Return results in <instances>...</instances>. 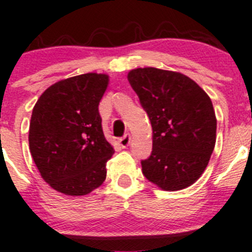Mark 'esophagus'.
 Instances as JSON below:
<instances>
[{"label":"esophagus","mask_w":252,"mask_h":252,"mask_svg":"<svg viewBox=\"0 0 252 252\" xmlns=\"http://www.w3.org/2000/svg\"><path fill=\"white\" fill-rule=\"evenodd\" d=\"M130 140H131V135L126 134L123 138H121V139H119V144H121L122 148H126V147L129 146Z\"/></svg>","instance_id":"34e87169"}]
</instances>
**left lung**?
Listing matches in <instances>:
<instances>
[{"label": "left lung", "instance_id": "left-lung-1", "mask_svg": "<svg viewBox=\"0 0 252 252\" xmlns=\"http://www.w3.org/2000/svg\"><path fill=\"white\" fill-rule=\"evenodd\" d=\"M131 88L149 117L153 151L142 160L147 180L163 191H180L202 176L216 143L217 119L207 93L181 72L138 67Z\"/></svg>", "mask_w": 252, "mask_h": 252}]
</instances>
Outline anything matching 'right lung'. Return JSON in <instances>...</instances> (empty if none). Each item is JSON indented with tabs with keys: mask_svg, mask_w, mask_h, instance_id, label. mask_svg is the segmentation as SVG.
<instances>
[{
	"mask_svg": "<svg viewBox=\"0 0 252 252\" xmlns=\"http://www.w3.org/2000/svg\"><path fill=\"white\" fill-rule=\"evenodd\" d=\"M106 74L88 72L47 88L32 109L29 146L38 172L55 191L85 196L106 178L114 148L105 139L99 101Z\"/></svg>",
	"mask_w": 252,
	"mask_h": 252,
	"instance_id": "1",
	"label": "right lung"
}]
</instances>
